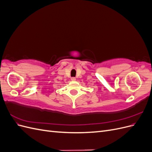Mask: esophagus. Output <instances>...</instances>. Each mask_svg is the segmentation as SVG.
Listing matches in <instances>:
<instances>
[{
	"instance_id": "esophagus-1",
	"label": "esophagus",
	"mask_w": 152,
	"mask_h": 152,
	"mask_svg": "<svg viewBox=\"0 0 152 152\" xmlns=\"http://www.w3.org/2000/svg\"><path fill=\"white\" fill-rule=\"evenodd\" d=\"M76 80V78L75 77H72V78H71V80H72V81H75Z\"/></svg>"
}]
</instances>
